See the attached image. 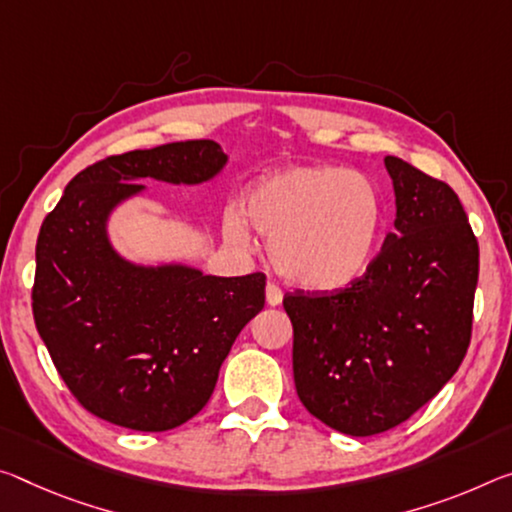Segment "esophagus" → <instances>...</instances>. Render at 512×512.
<instances>
[{"label":"esophagus","instance_id":"obj_1","mask_svg":"<svg viewBox=\"0 0 512 512\" xmlns=\"http://www.w3.org/2000/svg\"><path fill=\"white\" fill-rule=\"evenodd\" d=\"M266 303L269 305L282 303V289L275 285V282H269V285H266Z\"/></svg>","mask_w":512,"mask_h":512}]
</instances>
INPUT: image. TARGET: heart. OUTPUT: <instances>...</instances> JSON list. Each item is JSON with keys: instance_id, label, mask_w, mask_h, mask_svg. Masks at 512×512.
Instances as JSON below:
<instances>
[{"instance_id": "heart-1", "label": "heart", "mask_w": 512, "mask_h": 512, "mask_svg": "<svg viewBox=\"0 0 512 512\" xmlns=\"http://www.w3.org/2000/svg\"><path fill=\"white\" fill-rule=\"evenodd\" d=\"M243 216L271 237L269 253L285 278L310 289L344 287L367 266L380 230V198L367 177L337 166H298L259 180ZM243 239L239 221L227 223Z\"/></svg>"}]
</instances>
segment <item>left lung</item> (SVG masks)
<instances>
[{
    "label": "left lung",
    "mask_w": 512,
    "mask_h": 512,
    "mask_svg": "<svg viewBox=\"0 0 512 512\" xmlns=\"http://www.w3.org/2000/svg\"><path fill=\"white\" fill-rule=\"evenodd\" d=\"M385 168L396 232L360 278L282 298L294 326V383L307 412L367 437L403 424L465 360L478 241L456 191L399 157Z\"/></svg>",
    "instance_id": "left-lung-1"
}]
</instances>
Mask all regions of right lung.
Here are the masks:
<instances>
[{
    "instance_id": "right-lung-1",
    "label": "right lung",
    "mask_w": 512,
    "mask_h": 512,
    "mask_svg": "<svg viewBox=\"0 0 512 512\" xmlns=\"http://www.w3.org/2000/svg\"><path fill=\"white\" fill-rule=\"evenodd\" d=\"M209 139L129 150L72 177L40 225L31 310L56 371L91 415L161 433L196 417L241 328L264 307V273L216 278L141 269L113 253L104 218L143 186L196 184L225 164Z\"/></svg>"
}]
</instances>
